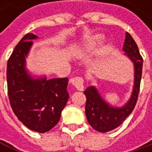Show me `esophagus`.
I'll list each match as a JSON object with an SVG mask.
<instances>
[{
    "mask_svg": "<svg viewBox=\"0 0 152 152\" xmlns=\"http://www.w3.org/2000/svg\"><path fill=\"white\" fill-rule=\"evenodd\" d=\"M70 83L76 87L78 91L83 90V78L81 76H76L70 79Z\"/></svg>",
    "mask_w": 152,
    "mask_h": 152,
    "instance_id": "obj_1",
    "label": "esophagus"
}]
</instances>
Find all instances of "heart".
I'll list each match as a JSON object with an SVG mask.
<instances>
[{
	"label": "heart",
	"instance_id": "1",
	"mask_svg": "<svg viewBox=\"0 0 152 152\" xmlns=\"http://www.w3.org/2000/svg\"><path fill=\"white\" fill-rule=\"evenodd\" d=\"M101 40H102L101 35L87 36L75 43L73 46V50L78 53L79 52H90L91 50H94L99 46Z\"/></svg>",
	"mask_w": 152,
	"mask_h": 152
}]
</instances>
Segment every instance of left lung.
<instances>
[{
    "instance_id": "8db88e82",
    "label": "left lung",
    "mask_w": 152,
    "mask_h": 152,
    "mask_svg": "<svg viewBox=\"0 0 152 152\" xmlns=\"http://www.w3.org/2000/svg\"><path fill=\"white\" fill-rule=\"evenodd\" d=\"M123 51L134 64V87L129 100L121 107H114L106 102L94 86L88 87L84 91L86 97L85 114L89 124L99 132H108L118 128L132 113L137 104L142 78V58L132 36L126 32Z\"/></svg>"
}]
</instances>
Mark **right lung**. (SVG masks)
<instances>
[{
  "label": "right lung",
  "mask_w": 152,
  "mask_h": 152,
  "mask_svg": "<svg viewBox=\"0 0 152 152\" xmlns=\"http://www.w3.org/2000/svg\"><path fill=\"white\" fill-rule=\"evenodd\" d=\"M36 39L33 33L24 35L10 55L7 64L8 94L18 120L28 129L45 133L58 123L67 104L69 78L35 79L28 73L25 57Z\"/></svg>",
  "instance_id": "1"
}]
</instances>
